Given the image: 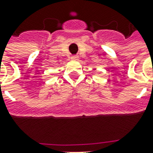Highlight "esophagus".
<instances>
[{"mask_svg":"<svg viewBox=\"0 0 153 153\" xmlns=\"http://www.w3.org/2000/svg\"><path fill=\"white\" fill-rule=\"evenodd\" d=\"M71 59H73V60H78V59H79V57L77 56H74L71 57Z\"/></svg>","mask_w":153,"mask_h":153,"instance_id":"1","label":"esophagus"}]
</instances>
